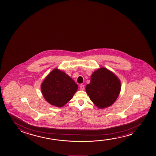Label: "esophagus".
I'll return each mask as SVG.
<instances>
[{"instance_id": "obj_1", "label": "esophagus", "mask_w": 156, "mask_h": 156, "mask_svg": "<svg viewBox=\"0 0 156 156\" xmlns=\"http://www.w3.org/2000/svg\"><path fill=\"white\" fill-rule=\"evenodd\" d=\"M80 90H84V89H85V85H80Z\"/></svg>"}]
</instances>
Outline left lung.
<instances>
[{
	"label": "left lung",
	"mask_w": 156,
	"mask_h": 156,
	"mask_svg": "<svg viewBox=\"0 0 156 156\" xmlns=\"http://www.w3.org/2000/svg\"><path fill=\"white\" fill-rule=\"evenodd\" d=\"M121 90L119 80L113 73L101 68L92 74L86 90L94 105L99 108L110 106L115 102Z\"/></svg>",
	"instance_id": "left-lung-1"
}]
</instances>
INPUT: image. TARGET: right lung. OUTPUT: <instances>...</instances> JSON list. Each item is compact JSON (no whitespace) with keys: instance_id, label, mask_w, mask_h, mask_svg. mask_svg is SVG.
<instances>
[{"instance_id":"add662e5","label":"right lung","mask_w":156,"mask_h":156,"mask_svg":"<svg viewBox=\"0 0 156 156\" xmlns=\"http://www.w3.org/2000/svg\"><path fill=\"white\" fill-rule=\"evenodd\" d=\"M78 85L68 75L55 69L46 77L41 85L43 96L48 102L62 107L73 98Z\"/></svg>"}]
</instances>
